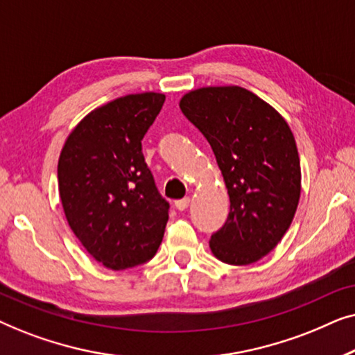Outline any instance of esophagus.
<instances>
[{
  "instance_id": "obj_1",
  "label": "esophagus",
  "mask_w": 355,
  "mask_h": 355,
  "mask_svg": "<svg viewBox=\"0 0 355 355\" xmlns=\"http://www.w3.org/2000/svg\"><path fill=\"white\" fill-rule=\"evenodd\" d=\"M189 205H191V198H189V197L182 198V200H178V202H174V207H176L179 211H184V210H187Z\"/></svg>"
}]
</instances>
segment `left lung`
I'll use <instances>...</instances> for the list:
<instances>
[{
  "mask_svg": "<svg viewBox=\"0 0 355 355\" xmlns=\"http://www.w3.org/2000/svg\"><path fill=\"white\" fill-rule=\"evenodd\" d=\"M211 145L230 196L225 226L210 249L230 265L263 259L283 239L300 198V159L288 121L237 85L202 87L179 101Z\"/></svg>",
  "mask_w": 355,
  "mask_h": 355,
  "instance_id": "obj_1",
  "label": "left lung"
}]
</instances>
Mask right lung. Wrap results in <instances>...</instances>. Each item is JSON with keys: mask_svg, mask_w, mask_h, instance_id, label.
I'll use <instances>...</instances> for the list:
<instances>
[{"mask_svg": "<svg viewBox=\"0 0 355 355\" xmlns=\"http://www.w3.org/2000/svg\"><path fill=\"white\" fill-rule=\"evenodd\" d=\"M164 94H130L79 121L58 159L66 220L85 250L110 270L140 265L157 254L169 203L159 196L142 139Z\"/></svg>", "mask_w": 355, "mask_h": 355, "instance_id": "right-lung-1", "label": "right lung"}]
</instances>
